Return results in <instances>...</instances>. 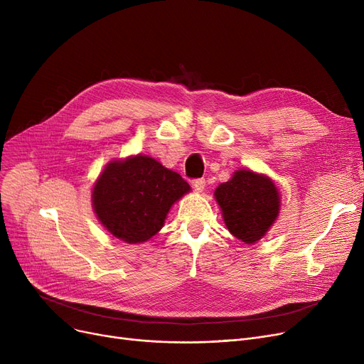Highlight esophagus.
I'll return each instance as SVG.
<instances>
[{
	"mask_svg": "<svg viewBox=\"0 0 364 364\" xmlns=\"http://www.w3.org/2000/svg\"><path fill=\"white\" fill-rule=\"evenodd\" d=\"M205 187H206L205 178H199V180H195V181H193V188L196 190L198 193H202L203 190H205Z\"/></svg>",
	"mask_w": 364,
	"mask_h": 364,
	"instance_id": "34e87169",
	"label": "esophagus"
}]
</instances>
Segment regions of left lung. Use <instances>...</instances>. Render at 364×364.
<instances>
[{
    "label": "left lung",
    "instance_id": "left-lung-1",
    "mask_svg": "<svg viewBox=\"0 0 364 364\" xmlns=\"http://www.w3.org/2000/svg\"><path fill=\"white\" fill-rule=\"evenodd\" d=\"M214 198L228 232L246 245L262 239L280 213L276 183L250 168L235 171L230 180L215 188Z\"/></svg>",
    "mask_w": 364,
    "mask_h": 364
}]
</instances>
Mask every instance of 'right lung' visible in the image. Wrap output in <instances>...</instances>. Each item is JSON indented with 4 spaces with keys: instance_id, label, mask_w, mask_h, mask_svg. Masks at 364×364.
<instances>
[{
    "instance_id": "1",
    "label": "right lung",
    "mask_w": 364,
    "mask_h": 364,
    "mask_svg": "<svg viewBox=\"0 0 364 364\" xmlns=\"http://www.w3.org/2000/svg\"><path fill=\"white\" fill-rule=\"evenodd\" d=\"M190 190L176 171L139 153L105 166L92 186L91 202L113 237L137 245L161 230L172 205Z\"/></svg>"
}]
</instances>
